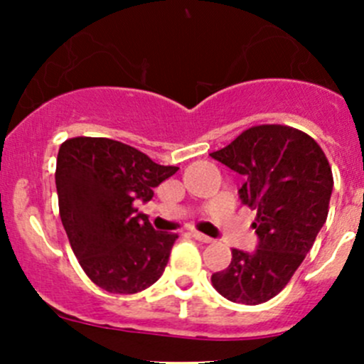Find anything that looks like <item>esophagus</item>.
<instances>
[{
	"mask_svg": "<svg viewBox=\"0 0 364 364\" xmlns=\"http://www.w3.org/2000/svg\"><path fill=\"white\" fill-rule=\"evenodd\" d=\"M192 236L196 237V240H199V241H203V243H213V237H209V236H205V234H203V232H199V230H192Z\"/></svg>",
	"mask_w": 364,
	"mask_h": 364,
	"instance_id": "34e87169",
	"label": "esophagus"
}]
</instances>
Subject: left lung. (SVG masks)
<instances>
[{"label":"left lung","instance_id":"1","mask_svg":"<svg viewBox=\"0 0 364 364\" xmlns=\"http://www.w3.org/2000/svg\"><path fill=\"white\" fill-rule=\"evenodd\" d=\"M211 156L245 178L240 199L257 211L259 237L253 252L232 248L213 287L234 303H266L289 284L326 223L331 165L310 135L284 124L248 128Z\"/></svg>","mask_w":364,"mask_h":364}]
</instances>
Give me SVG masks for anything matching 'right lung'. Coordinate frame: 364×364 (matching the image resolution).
<instances>
[{
  "instance_id": "add662e5",
  "label": "right lung",
  "mask_w": 364,
  "mask_h": 364,
  "mask_svg": "<svg viewBox=\"0 0 364 364\" xmlns=\"http://www.w3.org/2000/svg\"><path fill=\"white\" fill-rule=\"evenodd\" d=\"M176 171L112 139L73 137L60 146L61 222L80 267L100 289L135 294L161 277L178 234L153 229L135 203H149Z\"/></svg>"
}]
</instances>
